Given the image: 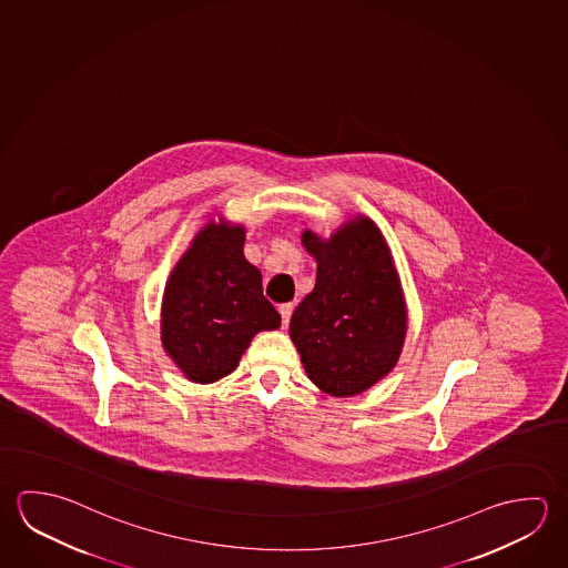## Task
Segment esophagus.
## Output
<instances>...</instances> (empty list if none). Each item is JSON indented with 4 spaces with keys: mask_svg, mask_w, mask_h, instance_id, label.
Listing matches in <instances>:
<instances>
[{
    "mask_svg": "<svg viewBox=\"0 0 568 568\" xmlns=\"http://www.w3.org/2000/svg\"><path fill=\"white\" fill-rule=\"evenodd\" d=\"M281 318H283V327H287L288 318H291V313H293V303H283L280 307Z\"/></svg>",
    "mask_w": 568,
    "mask_h": 568,
    "instance_id": "1",
    "label": "esophagus"
}]
</instances>
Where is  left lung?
<instances>
[{
    "instance_id": "left-lung-1",
    "label": "left lung",
    "mask_w": 568,
    "mask_h": 568,
    "mask_svg": "<svg viewBox=\"0 0 568 568\" xmlns=\"http://www.w3.org/2000/svg\"><path fill=\"white\" fill-rule=\"evenodd\" d=\"M317 260L315 288L298 303L288 335L307 377L333 397H355L397 365L407 305L387 241L355 217L323 241L303 231Z\"/></svg>"
}]
</instances>
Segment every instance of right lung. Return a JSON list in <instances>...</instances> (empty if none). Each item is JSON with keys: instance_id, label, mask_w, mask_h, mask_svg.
<instances>
[{"instance_id": "right-lung-1", "label": "right lung", "mask_w": 568, "mask_h": 568, "mask_svg": "<svg viewBox=\"0 0 568 568\" xmlns=\"http://www.w3.org/2000/svg\"><path fill=\"white\" fill-rule=\"evenodd\" d=\"M243 245L245 227L210 221L171 271L161 303V343L193 383L230 375L251 338L281 325Z\"/></svg>"}]
</instances>
